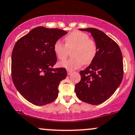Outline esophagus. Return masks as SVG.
<instances>
[{
  "label": "esophagus",
  "instance_id": "obj_1",
  "mask_svg": "<svg viewBox=\"0 0 135 135\" xmlns=\"http://www.w3.org/2000/svg\"><path fill=\"white\" fill-rule=\"evenodd\" d=\"M72 73H73V71H72V70H67L68 75H70V74H72Z\"/></svg>",
  "mask_w": 135,
  "mask_h": 135
}]
</instances>
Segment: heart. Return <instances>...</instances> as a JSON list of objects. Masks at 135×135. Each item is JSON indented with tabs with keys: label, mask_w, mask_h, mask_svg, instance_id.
I'll use <instances>...</instances> for the list:
<instances>
[{
	"label": "heart",
	"mask_w": 135,
	"mask_h": 135,
	"mask_svg": "<svg viewBox=\"0 0 135 135\" xmlns=\"http://www.w3.org/2000/svg\"><path fill=\"white\" fill-rule=\"evenodd\" d=\"M65 44L58 41L54 45V51L60 60L66 59L72 52L73 58L59 63L61 67L68 70L78 69L84 64L92 62L97 53V46L95 41L89 38L87 33L80 31H73L65 37Z\"/></svg>",
	"instance_id": "b5f03b06"
}]
</instances>
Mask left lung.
Segmentation results:
<instances>
[{"mask_svg": "<svg viewBox=\"0 0 135 135\" xmlns=\"http://www.w3.org/2000/svg\"><path fill=\"white\" fill-rule=\"evenodd\" d=\"M79 30L91 33L97 53L90 65L80 71L81 80L74 90L82 102L98 105L109 99L122 82V53L119 45L102 31L91 27Z\"/></svg>", "mask_w": 135, "mask_h": 135, "instance_id": "8db88e82", "label": "left lung"}]
</instances>
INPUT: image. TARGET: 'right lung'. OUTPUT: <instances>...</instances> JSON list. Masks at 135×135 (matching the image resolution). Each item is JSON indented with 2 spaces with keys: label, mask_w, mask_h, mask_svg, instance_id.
<instances>
[{
  "label": "right lung",
  "mask_w": 135,
  "mask_h": 135,
  "mask_svg": "<svg viewBox=\"0 0 135 135\" xmlns=\"http://www.w3.org/2000/svg\"><path fill=\"white\" fill-rule=\"evenodd\" d=\"M67 33L57 28L37 27L16 43L12 54V78L20 94L31 104L44 105L58 96L60 82L67 76L56 68L54 45Z\"/></svg>",
  "instance_id": "obj_1"
}]
</instances>
